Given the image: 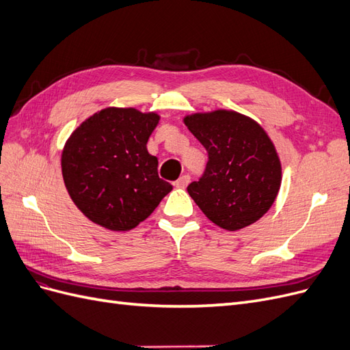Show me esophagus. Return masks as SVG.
<instances>
[{"mask_svg": "<svg viewBox=\"0 0 350 350\" xmlns=\"http://www.w3.org/2000/svg\"><path fill=\"white\" fill-rule=\"evenodd\" d=\"M188 184H189V176H188V175H183V176L179 178L178 181L175 183V187H176V188H185Z\"/></svg>", "mask_w": 350, "mask_h": 350, "instance_id": "34e87169", "label": "esophagus"}]
</instances>
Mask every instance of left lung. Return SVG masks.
<instances>
[{
  "label": "left lung",
  "instance_id": "obj_1",
  "mask_svg": "<svg viewBox=\"0 0 350 350\" xmlns=\"http://www.w3.org/2000/svg\"><path fill=\"white\" fill-rule=\"evenodd\" d=\"M187 129L206 147L208 162L187 191L208 220L235 232L267 213L282 184L279 153L262 126L229 109L184 116Z\"/></svg>",
  "mask_w": 350,
  "mask_h": 350
}]
</instances>
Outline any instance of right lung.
I'll list each match as a JSON object with an SVG mask.
<instances>
[{
    "mask_svg": "<svg viewBox=\"0 0 350 350\" xmlns=\"http://www.w3.org/2000/svg\"><path fill=\"white\" fill-rule=\"evenodd\" d=\"M157 112L108 107L84 120L61 154L62 178L81 213L93 224L126 232L149 217L172 185L157 175L147 140Z\"/></svg>",
    "mask_w": 350,
    "mask_h": 350,
    "instance_id": "obj_1",
    "label": "right lung"
}]
</instances>
